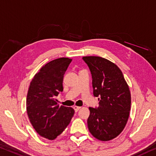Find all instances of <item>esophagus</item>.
<instances>
[{
	"label": "esophagus",
	"mask_w": 156,
	"mask_h": 156,
	"mask_svg": "<svg viewBox=\"0 0 156 156\" xmlns=\"http://www.w3.org/2000/svg\"><path fill=\"white\" fill-rule=\"evenodd\" d=\"M73 109L75 110V112H78V111L80 109V107H78V106H74Z\"/></svg>",
	"instance_id": "34e87169"
}]
</instances>
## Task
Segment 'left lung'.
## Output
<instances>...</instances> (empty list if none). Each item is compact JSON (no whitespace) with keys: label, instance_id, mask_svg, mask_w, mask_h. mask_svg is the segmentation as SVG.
<instances>
[{"label":"left lung","instance_id":"obj_1","mask_svg":"<svg viewBox=\"0 0 156 156\" xmlns=\"http://www.w3.org/2000/svg\"><path fill=\"white\" fill-rule=\"evenodd\" d=\"M83 60L91 74L94 96L99 101L98 108H89V130L96 139L111 140L122 132L129 117V87L122 71L110 61L97 56Z\"/></svg>","mask_w":156,"mask_h":156}]
</instances>
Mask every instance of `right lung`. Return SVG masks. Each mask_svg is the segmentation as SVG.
Returning a JSON list of instances; mask_svg holds the SVG:
<instances>
[{"label":"right lung","mask_w":156,"mask_h":156,"mask_svg":"<svg viewBox=\"0 0 156 156\" xmlns=\"http://www.w3.org/2000/svg\"><path fill=\"white\" fill-rule=\"evenodd\" d=\"M71 59L52 60L34 75L29 87L26 109L31 124L38 134L53 140L60 135L74 115L72 108L57 105L56 96L63 91V78Z\"/></svg>","instance_id":"1"}]
</instances>
